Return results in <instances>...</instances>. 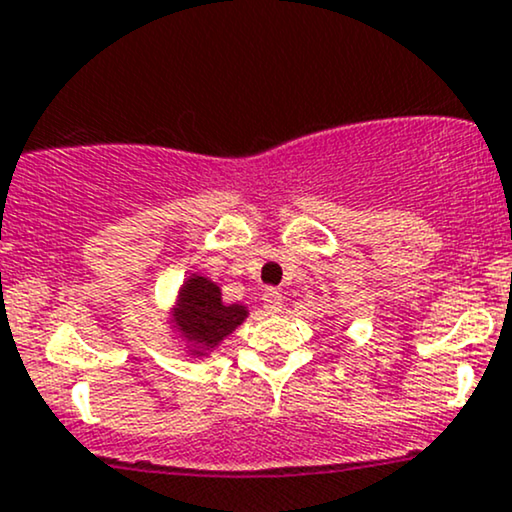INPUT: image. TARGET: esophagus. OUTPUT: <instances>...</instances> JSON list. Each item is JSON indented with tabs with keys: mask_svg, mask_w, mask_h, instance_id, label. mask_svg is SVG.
Listing matches in <instances>:
<instances>
[{
	"mask_svg": "<svg viewBox=\"0 0 512 512\" xmlns=\"http://www.w3.org/2000/svg\"><path fill=\"white\" fill-rule=\"evenodd\" d=\"M263 309H266L268 314H278L282 309V294L278 290H273V287L263 292Z\"/></svg>",
	"mask_w": 512,
	"mask_h": 512,
	"instance_id": "34e87169",
	"label": "esophagus"
}]
</instances>
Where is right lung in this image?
I'll return each instance as SVG.
<instances>
[{"label":"right lung","instance_id":"add662e5","mask_svg":"<svg viewBox=\"0 0 512 512\" xmlns=\"http://www.w3.org/2000/svg\"><path fill=\"white\" fill-rule=\"evenodd\" d=\"M246 316H249L246 306L225 304L220 287L213 280L194 273L177 294L172 321L182 338L189 342V352L196 357H206L234 328L242 326Z\"/></svg>","mask_w":512,"mask_h":512}]
</instances>
